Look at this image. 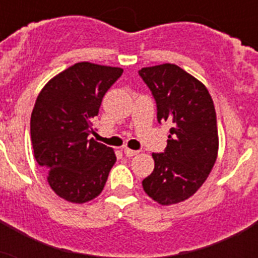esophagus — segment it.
<instances>
[{"label": "esophagus", "mask_w": 258, "mask_h": 258, "mask_svg": "<svg viewBox=\"0 0 258 258\" xmlns=\"http://www.w3.org/2000/svg\"><path fill=\"white\" fill-rule=\"evenodd\" d=\"M123 151H124V154H125V157H128V158L134 157V155H137V154H138V153H139V151H135V150L127 149V147H125V149H124V150H123Z\"/></svg>", "instance_id": "34e87169"}]
</instances>
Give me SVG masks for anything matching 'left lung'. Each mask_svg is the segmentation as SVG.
<instances>
[{"mask_svg":"<svg viewBox=\"0 0 258 258\" xmlns=\"http://www.w3.org/2000/svg\"><path fill=\"white\" fill-rule=\"evenodd\" d=\"M153 93L159 123L171 124L163 153H153L155 167L142 186L161 205L191 197L204 184L218 153L217 116L206 87L175 64L139 71Z\"/></svg>","mask_w":258,"mask_h":258,"instance_id":"1","label":"left lung"}]
</instances>
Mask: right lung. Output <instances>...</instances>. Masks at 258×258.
I'll return each instance as SVG.
<instances>
[{"label": "right lung", "mask_w": 258, "mask_h": 258, "mask_svg": "<svg viewBox=\"0 0 258 258\" xmlns=\"http://www.w3.org/2000/svg\"><path fill=\"white\" fill-rule=\"evenodd\" d=\"M121 68L78 62L54 76L38 95L30 116V141L38 166L58 197L74 204L93 200L116 162L111 147L99 143L93 120L105 92Z\"/></svg>", "instance_id": "1"}]
</instances>
